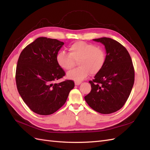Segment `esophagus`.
I'll return each mask as SVG.
<instances>
[{"mask_svg":"<svg viewBox=\"0 0 150 150\" xmlns=\"http://www.w3.org/2000/svg\"><path fill=\"white\" fill-rule=\"evenodd\" d=\"M81 83V81H75V85H79Z\"/></svg>","mask_w":150,"mask_h":150,"instance_id":"esophagus-1","label":"esophagus"}]
</instances>
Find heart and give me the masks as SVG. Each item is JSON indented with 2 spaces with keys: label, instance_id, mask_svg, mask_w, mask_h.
I'll list each match as a JSON object with an SVG mask.
<instances>
[{
  "label": "heart",
  "instance_id": "1",
  "mask_svg": "<svg viewBox=\"0 0 150 150\" xmlns=\"http://www.w3.org/2000/svg\"><path fill=\"white\" fill-rule=\"evenodd\" d=\"M69 53L61 51L57 55L58 65L65 71H69L78 62L77 68L69 71L67 77L81 81L90 74L96 75L103 69L106 64V53L100 47L84 41H77L68 47Z\"/></svg>",
  "mask_w": 150,
  "mask_h": 150
}]
</instances>
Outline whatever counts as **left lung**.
Listing matches in <instances>:
<instances>
[{
    "instance_id": "obj_1",
    "label": "left lung",
    "mask_w": 150,
    "mask_h": 150,
    "mask_svg": "<svg viewBox=\"0 0 150 150\" xmlns=\"http://www.w3.org/2000/svg\"><path fill=\"white\" fill-rule=\"evenodd\" d=\"M93 40L105 46L106 60L103 69L89 81L91 90L84 99L97 112L112 113L128 100L134 84V67L128 52L119 42L107 37Z\"/></svg>"
}]
</instances>
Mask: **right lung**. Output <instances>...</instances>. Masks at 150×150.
<instances>
[{
  "mask_svg": "<svg viewBox=\"0 0 150 150\" xmlns=\"http://www.w3.org/2000/svg\"><path fill=\"white\" fill-rule=\"evenodd\" d=\"M64 42L39 37L22 51L16 68L15 80L22 100L33 112L41 115L53 114L60 109L75 86L74 81H53L66 73L56 57Z\"/></svg>",
  "mask_w": 150,
  "mask_h": 150,
  "instance_id": "1",
  "label": "right lung"
}]
</instances>
